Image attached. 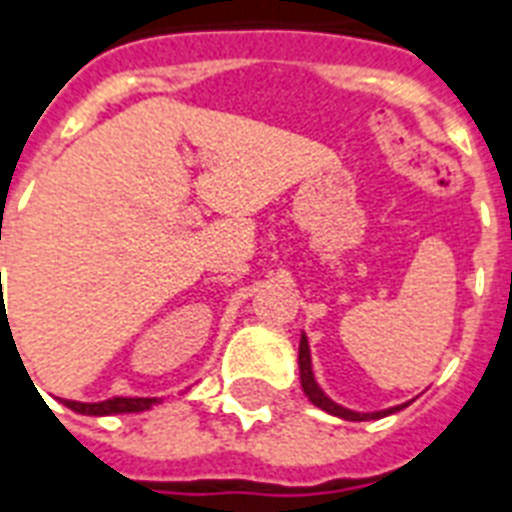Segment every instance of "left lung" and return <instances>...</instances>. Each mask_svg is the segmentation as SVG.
I'll return each mask as SVG.
<instances>
[{"label": "left lung", "mask_w": 512, "mask_h": 512, "mask_svg": "<svg viewBox=\"0 0 512 512\" xmlns=\"http://www.w3.org/2000/svg\"><path fill=\"white\" fill-rule=\"evenodd\" d=\"M298 362H300V384H303V392H306L308 400H311V403L317 405V408H322V411L333 413V416H341V419H346V421L381 419V416H386V413L400 411V405H397V408H392V411H381V413H354V411H349V408H341V405H335L333 400H330V397H327L325 392L319 389L317 381H314V373H311V351H308L306 335L300 338Z\"/></svg>", "instance_id": "1"}]
</instances>
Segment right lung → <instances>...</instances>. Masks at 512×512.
Listing matches in <instances>:
<instances>
[{
  "label": "right lung",
  "mask_w": 512,
  "mask_h": 512,
  "mask_svg": "<svg viewBox=\"0 0 512 512\" xmlns=\"http://www.w3.org/2000/svg\"><path fill=\"white\" fill-rule=\"evenodd\" d=\"M66 408H72L77 413H88V416H109V413H136L150 408L155 400L147 397H112L104 403H74V400H64Z\"/></svg>",
  "instance_id": "obj_1"
}]
</instances>
